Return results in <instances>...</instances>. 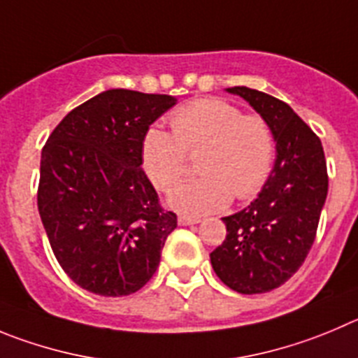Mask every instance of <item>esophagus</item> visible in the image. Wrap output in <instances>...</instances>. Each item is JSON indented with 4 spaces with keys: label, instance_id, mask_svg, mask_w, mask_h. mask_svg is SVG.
<instances>
[{
    "label": "esophagus",
    "instance_id": "esophagus-1",
    "mask_svg": "<svg viewBox=\"0 0 358 358\" xmlns=\"http://www.w3.org/2000/svg\"><path fill=\"white\" fill-rule=\"evenodd\" d=\"M198 222H201V219H199V217L185 215V213H182V215L178 217V224L180 226H192V224H198Z\"/></svg>",
    "mask_w": 358,
    "mask_h": 358
}]
</instances>
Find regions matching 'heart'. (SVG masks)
<instances>
[{
    "instance_id": "obj_1",
    "label": "heart",
    "mask_w": 358,
    "mask_h": 358,
    "mask_svg": "<svg viewBox=\"0 0 358 358\" xmlns=\"http://www.w3.org/2000/svg\"><path fill=\"white\" fill-rule=\"evenodd\" d=\"M173 136L150 129L143 139L146 175L159 190H169L187 175L189 157L198 159V180L171 190L168 201L190 213L224 208L231 196L255 198L268 180L275 157L272 127L263 116L243 115L222 99H199L171 115Z\"/></svg>"
}]
</instances>
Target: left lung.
I'll return each mask as SVG.
<instances>
[{
    "instance_id": "obj_1",
    "label": "left lung",
    "mask_w": 358,
    "mask_h": 358,
    "mask_svg": "<svg viewBox=\"0 0 358 358\" xmlns=\"http://www.w3.org/2000/svg\"><path fill=\"white\" fill-rule=\"evenodd\" d=\"M272 127L277 159L258 198L222 217L228 235L210 255L226 286L243 295L285 285L302 266L316 238L329 190L320 138L288 103L245 86L228 88Z\"/></svg>"
}]
</instances>
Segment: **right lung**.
Here are the masks:
<instances>
[{
    "label": "right lung",
    "instance_id": "obj_1",
    "mask_svg": "<svg viewBox=\"0 0 358 358\" xmlns=\"http://www.w3.org/2000/svg\"><path fill=\"white\" fill-rule=\"evenodd\" d=\"M171 95L108 90L58 123L40 159L36 203L66 275L102 296L136 293L152 279L176 213L143 171L150 125Z\"/></svg>",
    "mask_w": 358,
    "mask_h": 358
}]
</instances>
